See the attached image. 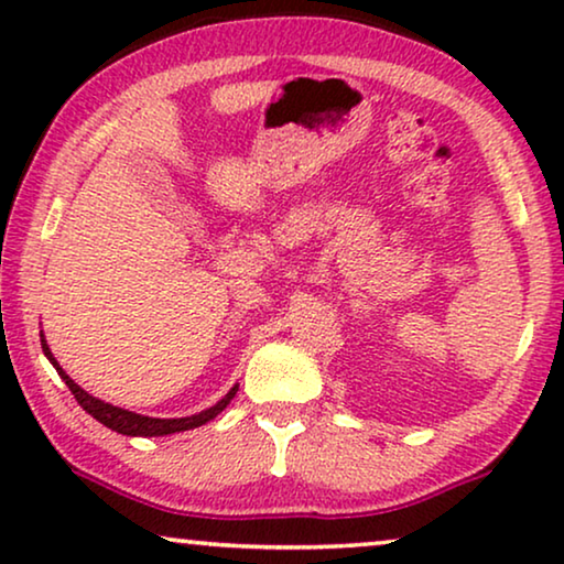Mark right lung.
I'll return each instance as SVG.
<instances>
[{
  "instance_id": "right-lung-1",
  "label": "right lung",
  "mask_w": 564,
  "mask_h": 564,
  "mask_svg": "<svg viewBox=\"0 0 564 564\" xmlns=\"http://www.w3.org/2000/svg\"><path fill=\"white\" fill-rule=\"evenodd\" d=\"M43 344V354L48 357V361L53 367H56V372L61 375V380L68 384V390L74 392L76 403H79L84 411H87L91 419H97L99 423H105L107 429L118 431V434H126V436H166V434H176V431H189V429H197L203 426V423L213 421L215 415H218L223 408H226L230 400L236 398V390L238 384L228 390V395L218 400L213 408H207L203 413H195V415H187V419H151V415H141V413H133V411H126V408H118V405H110L105 403V400H99L95 395H89L87 390H82L79 384H76L72 377H68L61 365L53 357L48 344H45V338H41Z\"/></svg>"
}]
</instances>
